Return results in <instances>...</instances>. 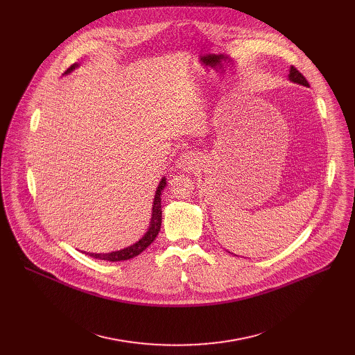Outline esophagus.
<instances>
[{"label":"esophagus","mask_w":355,"mask_h":355,"mask_svg":"<svg viewBox=\"0 0 355 355\" xmlns=\"http://www.w3.org/2000/svg\"><path fill=\"white\" fill-rule=\"evenodd\" d=\"M177 167L181 171H193L198 167V157L193 153H191V151H187V153H184L178 159Z\"/></svg>","instance_id":"obj_1"}]
</instances>
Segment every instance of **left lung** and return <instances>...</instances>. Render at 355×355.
<instances>
[{
    "mask_svg": "<svg viewBox=\"0 0 355 355\" xmlns=\"http://www.w3.org/2000/svg\"><path fill=\"white\" fill-rule=\"evenodd\" d=\"M289 80L292 81V83H296V84H300V85H305V87H309V83L306 81V78L302 76V73H299L297 71V69L296 67H293V66H291V70H289Z\"/></svg>",
    "mask_w": 355,
    "mask_h": 355,
    "instance_id": "obj_1",
    "label": "left lung"
}]
</instances>
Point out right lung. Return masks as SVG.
I'll use <instances>...</instances> for the list:
<instances>
[{
  "mask_svg": "<svg viewBox=\"0 0 355 355\" xmlns=\"http://www.w3.org/2000/svg\"><path fill=\"white\" fill-rule=\"evenodd\" d=\"M78 64H73L71 67L67 69V71L64 74L71 73L74 69H77ZM166 178H162L156 195H155V200H153V209H151V220H150V226L147 229V232L144 233V236L141 239H139V241H136L135 244L118 250V251H112V252H87L89 257L98 259V260H104V261H125V260H130L136 256H139L141 251H144L151 243L155 241V239L157 237L159 232H160V226H162V192L166 187Z\"/></svg>",
  "mask_w": 355,
  "mask_h": 355,
  "instance_id": "obj_1",
  "label": "right lung"
}]
</instances>
